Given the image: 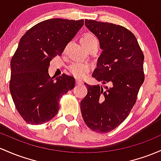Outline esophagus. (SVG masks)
<instances>
[{
    "mask_svg": "<svg viewBox=\"0 0 161 161\" xmlns=\"http://www.w3.org/2000/svg\"><path fill=\"white\" fill-rule=\"evenodd\" d=\"M75 83H76V85H81V84L83 83V82H82V81H81V80H79V79H75Z\"/></svg>",
    "mask_w": 161,
    "mask_h": 161,
    "instance_id": "1",
    "label": "esophagus"
}]
</instances>
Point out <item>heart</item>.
<instances>
[{
    "instance_id": "obj_1",
    "label": "heart",
    "mask_w": 161,
    "mask_h": 161,
    "mask_svg": "<svg viewBox=\"0 0 161 161\" xmlns=\"http://www.w3.org/2000/svg\"><path fill=\"white\" fill-rule=\"evenodd\" d=\"M94 41L98 42V40L94 35L89 33H86L81 39V43H82V44H84V45L85 44L92 43ZM91 68L92 67L90 65L82 63H74L69 67V71L72 72V74H73L75 77L79 78V79H82V78L86 76L88 72L91 70Z\"/></svg>"
}]
</instances>
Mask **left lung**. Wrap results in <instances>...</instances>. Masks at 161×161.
<instances>
[{
  "mask_svg": "<svg viewBox=\"0 0 161 161\" xmlns=\"http://www.w3.org/2000/svg\"><path fill=\"white\" fill-rule=\"evenodd\" d=\"M85 25L102 49L92 77L110 87L86 84L81 112L90 129L108 133L126 119L135 105L144 80V54L135 35L124 26L92 20H85Z\"/></svg>",
  "mask_w": 161,
  "mask_h": 161,
  "instance_id": "1",
  "label": "left lung"
}]
</instances>
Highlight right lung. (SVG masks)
Segmentation results:
<instances>
[{"instance_id": "right-lung-1", "label": "right lung", "mask_w": 161, "mask_h": 161, "mask_svg": "<svg viewBox=\"0 0 161 161\" xmlns=\"http://www.w3.org/2000/svg\"><path fill=\"white\" fill-rule=\"evenodd\" d=\"M83 20L53 18L39 23L20 39L10 61V91L17 112L28 124L41 125L56 115L62 95L75 86L63 74L50 77L52 58L61 56L82 27Z\"/></svg>"}]
</instances>
